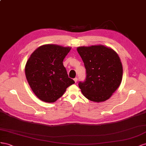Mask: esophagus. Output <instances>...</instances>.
Wrapping results in <instances>:
<instances>
[{
    "label": "esophagus",
    "mask_w": 146,
    "mask_h": 146,
    "mask_svg": "<svg viewBox=\"0 0 146 146\" xmlns=\"http://www.w3.org/2000/svg\"><path fill=\"white\" fill-rule=\"evenodd\" d=\"M74 82H75V83H76L77 82H78V78H75L74 79Z\"/></svg>",
    "instance_id": "1"
}]
</instances>
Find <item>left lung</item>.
<instances>
[{"mask_svg":"<svg viewBox=\"0 0 146 146\" xmlns=\"http://www.w3.org/2000/svg\"><path fill=\"white\" fill-rule=\"evenodd\" d=\"M77 51L86 70V79L79 83L84 96L100 103L109 99L122 80L123 67L117 53L104 45L80 46Z\"/></svg>","mask_w":146,"mask_h":146,"instance_id":"1","label":"left lung"}]
</instances>
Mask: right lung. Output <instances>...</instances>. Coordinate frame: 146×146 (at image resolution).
Wrapping results in <instances>:
<instances>
[{"label":"right lung","mask_w":146,"mask_h":146,"mask_svg":"<svg viewBox=\"0 0 146 146\" xmlns=\"http://www.w3.org/2000/svg\"><path fill=\"white\" fill-rule=\"evenodd\" d=\"M71 47L44 44L32 53L25 66V74L33 92L41 101L54 103L74 81L63 64Z\"/></svg>","instance_id":"right-lung-1"}]
</instances>
